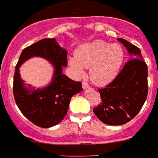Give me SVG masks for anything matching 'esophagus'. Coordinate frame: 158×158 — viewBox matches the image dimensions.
Masks as SVG:
<instances>
[{"label": "esophagus", "mask_w": 158, "mask_h": 158, "mask_svg": "<svg viewBox=\"0 0 158 158\" xmlns=\"http://www.w3.org/2000/svg\"><path fill=\"white\" fill-rule=\"evenodd\" d=\"M89 87V84H88V83L85 82V81H83V82H82V88H83V89H88Z\"/></svg>", "instance_id": "esophagus-1"}]
</instances>
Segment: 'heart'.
Masks as SVG:
<instances>
[{
  "instance_id": "b5f03b06",
  "label": "heart",
  "mask_w": 158,
  "mask_h": 158,
  "mask_svg": "<svg viewBox=\"0 0 158 158\" xmlns=\"http://www.w3.org/2000/svg\"><path fill=\"white\" fill-rule=\"evenodd\" d=\"M124 57V50L120 45L96 40L80 45L76 50L75 58L69 60V65L77 74H83L84 68H90L92 82L104 86L117 77Z\"/></svg>"
}]
</instances>
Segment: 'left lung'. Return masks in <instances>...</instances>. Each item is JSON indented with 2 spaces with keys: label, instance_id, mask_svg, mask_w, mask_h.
Here are the masks:
<instances>
[{
  "label": "left lung",
  "instance_id": "left-lung-1",
  "mask_svg": "<svg viewBox=\"0 0 158 158\" xmlns=\"http://www.w3.org/2000/svg\"><path fill=\"white\" fill-rule=\"evenodd\" d=\"M129 53L131 59L114 80L99 89L102 102L93 111L101 122L111 126L126 124L143 107L148 95V67L141 51L127 40L117 38Z\"/></svg>",
  "mask_w": 158,
  "mask_h": 158
}]
</instances>
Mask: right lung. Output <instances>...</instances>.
<instances>
[{
  "label": "right lung",
  "mask_w": 158,
  "mask_h": 158,
  "mask_svg": "<svg viewBox=\"0 0 158 158\" xmlns=\"http://www.w3.org/2000/svg\"><path fill=\"white\" fill-rule=\"evenodd\" d=\"M67 55L68 51L60 47L55 38L42 39L23 50L15 67V102L21 113L37 127L49 128L59 124L68 113L72 97L82 90L80 81L63 74V67L68 65ZM31 57L47 59L55 69L52 81L42 89L25 87L20 77L19 67Z\"/></svg>",
  "instance_id": "obj_1"
}]
</instances>
